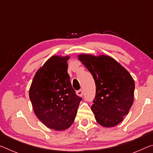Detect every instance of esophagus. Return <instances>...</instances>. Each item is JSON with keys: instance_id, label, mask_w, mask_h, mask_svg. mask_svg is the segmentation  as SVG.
I'll list each match as a JSON object with an SVG mask.
<instances>
[{"instance_id": "obj_1", "label": "esophagus", "mask_w": 153, "mask_h": 153, "mask_svg": "<svg viewBox=\"0 0 153 153\" xmlns=\"http://www.w3.org/2000/svg\"><path fill=\"white\" fill-rule=\"evenodd\" d=\"M76 93H77V95L79 96V97H82V96H83V91L82 90H77Z\"/></svg>"}]
</instances>
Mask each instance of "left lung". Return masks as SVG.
<instances>
[{
  "label": "left lung",
  "mask_w": 153,
  "mask_h": 153,
  "mask_svg": "<svg viewBox=\"0 0 153 153\" xmlns=\"http://www.w3.org/2000/svg\"><path fill=\"white\" fill-rule=\"evenodd\" d=\"M94 79L96 95L91 107L97 122L113 127L128 115L134 102V81L129 72L108 56L79 55Z\"/></svg>",
  "instance_id": "left-lung-1"
}]
</instances>
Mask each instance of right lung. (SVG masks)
Listing matches in <instances>:
<instances>
[{
    "label": "right lung",
    "instance_id": "obj_1",
    "mask_svg": "<svg viewBox=\"0 0 153 153\" xmlns=\"http://www.w3.org/2000/svg\"><path fill=\"white\" fill-rule=\"evenodd\" d=\"M69 56H53L38 70L30 89L33 111L51 129L64 130L74 123L82 100L72 88L67 73Z\"/></svg>",
    "mask_w": 153,
    "mask_h": 153
}]
</instances>
